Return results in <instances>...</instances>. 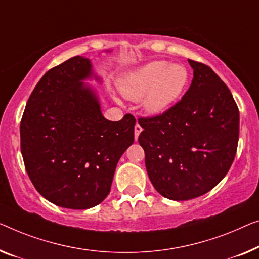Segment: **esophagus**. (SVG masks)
<instances>
[{
  "label": "esophagus",
  "instance_id": "1",
  "mask_svg": "<svg viewBox=\"0 0 259 259\" xmlns=\"http://www.w3.org/2000/svg\"><path fill=\"white\" fill-rule=\"evenodd\" d=\"M141 131H142V126L137 123V124L135 125V138H136V140L138 138V136H140Z\"/></svg>",
  "mask_w": 259,
  "mask_h": 259
}]
</instances>
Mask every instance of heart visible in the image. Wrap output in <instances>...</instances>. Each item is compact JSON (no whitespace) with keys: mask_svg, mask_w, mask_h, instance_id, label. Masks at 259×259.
Instances as JSON below:
<instances>
[{"mask_svg":"<svg viewBox=\"0 0 259 259\" xmlns=\"http://www.w3.org/2000/svg\"><path fill=\"white\" fill-rule=\"evenodd\" d=\"M188 82V73L181 65L152 61L129 72L119 82L125 98L140 100L150 114H160L178 101Z\"/></svg>","mask_w":259,"mask_h":259,"instance_id":"heart-1","label":"heart"}]
</instances>
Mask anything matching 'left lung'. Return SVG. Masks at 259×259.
<instances>
[{
    "label": "left lung",
    "instance_id": "1",
    "mask_svg": "<svg viewBox=\"0 0 259 259\" xmlns=\"http://www.w3.org/2000/svg\"><path fill=\"white\" fill-rule=\"evenodd\" d=\"M188 63L193 80L180 101L163 114L138 118L149 178L176 201L206 194L225 178L240 135V111L227 84L207 65Z\"/></svg>",
    "mask_w": 259,
    "mask_h": 259
}]
</instances>
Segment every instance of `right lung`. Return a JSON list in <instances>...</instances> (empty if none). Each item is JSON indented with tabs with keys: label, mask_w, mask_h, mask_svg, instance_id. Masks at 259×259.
Masks as SVG:
<instances>
[{
	"label": "right lung",
	"mask_w": 259,
	"mask_h": 259,
	"mask_svg": "<svg viewBox=\"0 0 259 259\" xmlns=\"http://www.w3.org/2000/svg\"><path fill=\"white\" fill-rule=\"evenodd\" d=\"M91 60L73 57L45 73L26 102L21 151L36 190L50 202L87 209L109 194L119 158L133 144L136 119L103 117L98 96L82 80Z\"/></svg>",
	"instance_id": "right-lung-1"
}]
</instances>
